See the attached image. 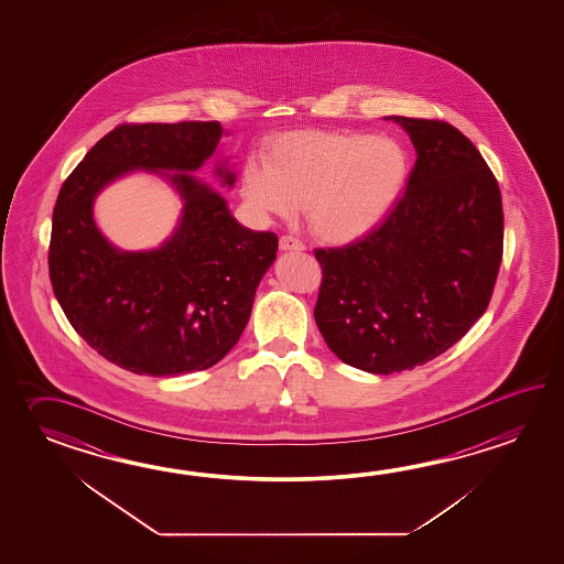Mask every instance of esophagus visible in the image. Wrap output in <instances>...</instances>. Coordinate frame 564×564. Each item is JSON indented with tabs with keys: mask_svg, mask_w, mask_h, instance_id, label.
<instances>
[{
	"mask_svg": "<svg viewBox=\"0 0 564 564\" xmlns=\"http://www.w3.org/2000/svg\"><path fill=\"white\" fill-rule=\"evenodd\" d=\"M280 250H296V252H302V250H306V243L296 238V236H282L280 238Z\"/></svg>",
	"mask_w": 564,
	"mask_h": 564,
	"instance_id": "obj_1",
	"label": "esophagus"
}]
</instances>
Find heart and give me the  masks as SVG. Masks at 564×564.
Returning <instances> with one entry per match:
<instances>
[{"instance_id":"b5f03b06","label":"heart","mask_w":564,"mask_h":564,"mask_svg":"<svg viewBox=\"0 0 564 564\" xmlns=\"http://www.w3.org/2000/svg\"><path fill=\"white\" fill-rule=\"evenodd\" d=\"M409 153L393 137L369 132H288L265 156V167L243 173L250 204L276 216L304 207L312 234L347 243L369 234L405 187Z\"/></svg>"}]
</instances>
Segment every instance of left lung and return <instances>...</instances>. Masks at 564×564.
<instances>
[{"label": "left lung", "mask_w": 564, "mask_h": 564, "mask_svg": "<svg viewBox=\"0 0 564 564\" xmlns=\"http://www.w3.org/2000/svg\"><path fill=\"white\" fill-rule=\"evenodd\" d=\"M391 119L417 151L403 197L360 240L314 250L318 330L375 375L454 347L488 308L503 250L502 195L476 144L445 120Z\"/></svg>", "instance_id": "8db88e82"}]
</instances>
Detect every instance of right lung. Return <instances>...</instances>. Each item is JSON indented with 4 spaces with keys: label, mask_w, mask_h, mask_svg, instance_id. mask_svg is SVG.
Wrapping results in <instances>:
<instances>
[{
    "label": "right lung",
    "mask_w": 564,
    "mask_h": 564,
    "mask_svg": "<svg viewBox=\"0 0 564 564\" xmlns=\"http://www.w3.org/2000/svg\"><path fill=\"white\" fill-rule=\"evenodd\" d=\"M217 120L131 122L105 134L64 181L52 216L50 282L74 330L100 357L153 377L204 371L240 340L256 288L276 260L274 231H252L226 199L173 173L185 209L153 252H119L96 229L93 199L132 169L195 171L221 139ZM224 183L234 175L217 169Z\"/></svg>",
    "instance_id": "right-lung-1"
}]
</instances>
